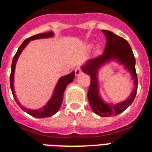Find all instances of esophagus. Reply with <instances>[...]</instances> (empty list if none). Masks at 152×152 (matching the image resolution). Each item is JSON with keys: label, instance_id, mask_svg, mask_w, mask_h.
I'll use <instances>...</instances> for the list:
<instances>
[{"label": "esophagus", "instance_id": "1", "mask_svg": "<svg viewBox=\"0 0 152 152\" xmlns=\"http://www.w3.org/2000/svg\"><path fill=\"white\" fill-rule=\"evenodd\" d=\"M81 73V69L79 68V67H77L76 69H75V74H76V76H79L80 74Z\"/></svg>", "mask_w": 152, "mask_h": 152}]
</instances>
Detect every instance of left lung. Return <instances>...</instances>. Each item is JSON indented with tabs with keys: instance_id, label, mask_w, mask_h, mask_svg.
<instances>
[{
	"instance_id": "1",
	"label": "left lung",
	"mask_w": 152,
	"mask_h": 152,
	"mask_svg": "<svg viewBox=\"0 0 152 152\" xmlns=\"http://www.w3.org/2000/svg\"><path fill=\"white\" fill-rule=\"evenodd\" d=\"M102 31L106 38V44L103 54L88 60L87 63L81 67V69L84 73L91 76L88 98L91 110L94 113L101 117H110L122 113L132 103L137 95L138 80L135 68L136 60L129 42L125 39L110 31L102 30ZM111 59H114L124 65L126 68L130 71L133 78L134 79L135 88L132 94L125 101L116 105L106 104L101 99L98 93L97 72L103 64L110 61Z\"/></svg>"
}]
</instances>
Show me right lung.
<instances>
[{"label":"right lung","mask_w":152,"mask_h":152,"mask_svg":"<svg viewBox=\"0 0 152 152\" xmlns=\"http://www.w3.org/2000/svg\"><path fill=\"white\" fill-rule=\"evenodd\" d=\"M53 35H54L53 32L49 31L46 32V33H42V34H35V35H33V36L30 37V38L27 39L22 44H21V45H20V47H19L17 52H16V53H15L14 57H13L12 63V70H11L10 74V87L13 97H14V99L16 102V103L18 104V106H20L23 110L25 111L26 113H27L28 114H30V115H31L32 117H34V118H48V117H51V116H53V114H55L57 111L59 110L60 107L61 106L62 102H63V95H64V90H65V88H66V87L68 86V84H69V83H72V82L73 81L74 77H75V72H72L71 73L69 74V75L62 76V77H61V78L59 79V80L57 82V85H56V88H55L54 89V91H53V96L51 97L50 101L47 102V104H46V106H44L43 107H42L41 109H39V110H30V109H27L26 108V107H23V106L19 102V101L17 100L16 96H15V95L13 83H14V72H15V64H16V61H17L18 58L20 57V53H22V51L23 50V49L26 47V46H27V44L29 43L30 41H32V40H35V39H39L51 38V37H53Z\"/></svg>","instance_id":"add662e5"}]
</instances>
